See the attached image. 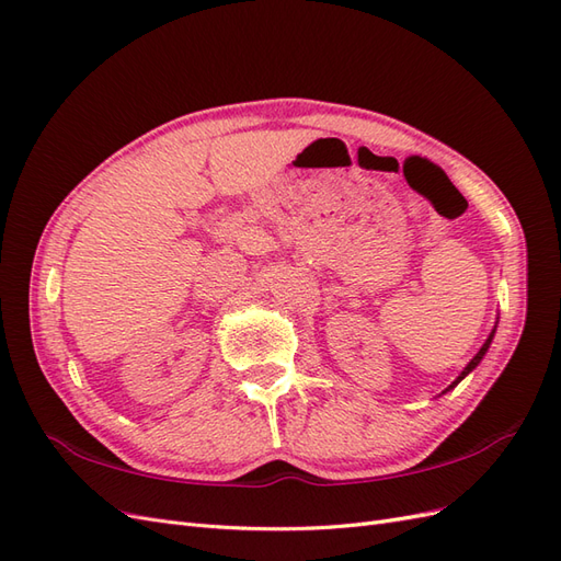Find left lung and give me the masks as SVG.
Wrapping results in <instances>:
<instances>
[{
  "label": "left lung",
  "mask_w": 561,
  "mask_h": 561,
  "mask_svg": "<svg viewBox=\"0 0 561 561\" xmlns=\"http://www.w3.org/2000/svg\"><path fill=\"white\" fill-rule=\"evenodd\" d=\"M496 328H499V318H496V322H494V330H491V332H489V336L484 339V344H482V348H480L478 353H474V355H472V360H470V363H468V365H466V367L461 369V375H458V377H456V379H454V381H451V383H449V386H447V388L443 390V396H445V393H449V390H451V388H456L458 383H461V381H463V379H466V377L470 375V371H472L474 367H478V365L482 363V358H484V355H486V351H489L491 342H494V334H496Z\"/></svg>",
  "instance_id": "left-lung-1"
}]
</instances>
